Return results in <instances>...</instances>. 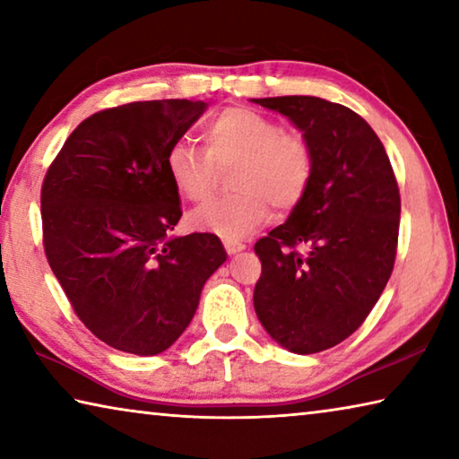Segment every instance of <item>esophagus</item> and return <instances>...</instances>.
<instances>
[{"instance_id":"34e87169","label":"esophagus","mask_w":459,"mask_h":459,"mask_svg":"<svg viewBox=\"0 0 459 459\" xmlns=\"http://www.w3.org/2000/svg\"><path fill=\"white\" fill-rule=\"evenodd\" d=\"M222 243H224V248H227V253H230V255L243 251V248L247 247L245 243H240V240H237V238H224Z\"/></svg>"}]
</instances>
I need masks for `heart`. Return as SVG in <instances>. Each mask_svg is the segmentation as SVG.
<instances>
[{
	"label": "heart",
	"instance_id": "b5f03b06",
	"mask_svg": "<svg viewBox=\"0 0 459 459\" xmlns=\"http://www.w3.org/2000/svg\"><path fill=\"white\" fill-rule=\"evenodd\" d=\"M206 150L178 139L166 152V172L180 196L204 202L214 192L219 168L235 164L237 192L214 198L190 214L194 229L221 238H243L265 224L271 204L291 211L314 176V153L304 135L247 107H227L202 123Z\"/></svg>",
	"mask_w": 459,
	"mask_h": 459
}]
</instances>
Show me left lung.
Instances as JSON below:
<instances>
[{
  "instance_id": "1",
  "label": "left lung",
  "mask_w": 459,
  "mask_h": 459,
  "mask_svg": "<svg viewBox=\"0 0 459 459\" xmlns=\"http://www.w3.org/2000/svg\"><path fill=\"white\" fill-rule=\"evenodd\" d=\"M253 100L290 117L314 153L306 196L255 243V312L287 351H328L360 328L393 273L397 178L378 135L352 108L304 95Z\"/></svg>"
}]
</instances>
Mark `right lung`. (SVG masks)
<instances>
[{
    "mask_svg": "<svg viewBox=\"0 0 459 459\" xmlns=\"http://www.w3.org/2000/svg\"><path fill=\"white\" fill-rule=\"evenodd\" d=\"M188 99L137 100L84 119L42 182V243L79 320L115 351L153 356L188 328L206 279L227 261L180 221L166 152L204 113Z\"/></svg>",
    "mask_w": 459,
    "mask_h": 459,
    "instance_id": "right-lung-1",
    "label": "right lung"
}]
</instances>
